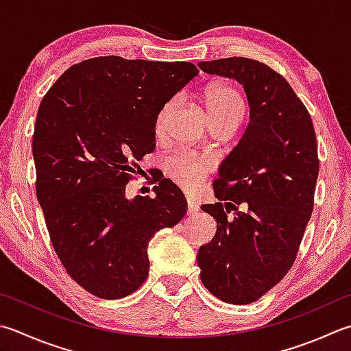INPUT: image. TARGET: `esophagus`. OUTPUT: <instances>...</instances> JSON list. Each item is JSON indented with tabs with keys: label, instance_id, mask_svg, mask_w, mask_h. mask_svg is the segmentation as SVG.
<instances>
[{
	"label": "esophagus",
	"instance_id": "34e87169",
	"mask_svg": "<svg viewBox=\"0 0 351 351\" xmlns=\"http://www.w3.org/2000/svg\"><path fill=\"white\" fill-rule=\"evenodd\" d=\"M199 211V205L193 201H187V215L189 216H196Z\"/></svg>",
	"mask_w": 351,
	"mask_h": 351
}]
</instances>
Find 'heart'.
<instances>
[{"instance_id":"b5f03b06","label":"heart","mask_w":351,"mask_h":351,"mask_svg":"<svg viewBox=\"0 0 351 351\" xmlns=\"http://www.w3.org/2000/svg\"><path fill=\"white\" fill-rule=\"evenodd\" d=\"M176 99L167 100L158 109L154 129L161 134L173 111ZM205 105L213 125L222 121H240L245 112V100L237 89L228 84H213L205 91ZM210 171V161L190 152H178L166 160V173L185 191H195Z\"/></svg>"}]
</instances>
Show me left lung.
Segmentation results:
<instances>
[{
	"instance_id": "obj_1",
	"label": "left lung",
	"mask_w": 351,
	"mask_h": 351,
	"mask_svg": "<svg viewBox=\"0 0 351 351\" xmlns=\"http://www.w3.org/2000/svg\"><path fill=\"white\" fill-rule=\"evenodd\" d=\"M208 74L236 79L250 101V125L213 182L216 204L202 210L216 236L197 252L204 286L230 304H250L292 267L313 210L318 144L304 103L263 62H199ZM247 202V211L237 204ZM234 209L235 217H228Z\"/></svg>"
}]
</instances>
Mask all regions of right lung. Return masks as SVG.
Returning <instances> with one entry per match:
<instances>
[{
  "label": "right lung",
  "mask_w": 351,
  "mask_h": 351,
  "mask_svg": "<svg viewBox=\"0 0 351 351\" xmlns=\"http://www.w3.org/2000/svg\"><path fill=\"white\" fill-rule=\"evenodd\" d=\"M190 62L100 56L60 75L40 101L33 132L36 196L56 256L99 298L135 292L149 276L147 246L187 213L173 182L128 201L126 184L155 149V115L196 77Z\"/></svg>",
  "instance_id": "1"
}]
</instances>
